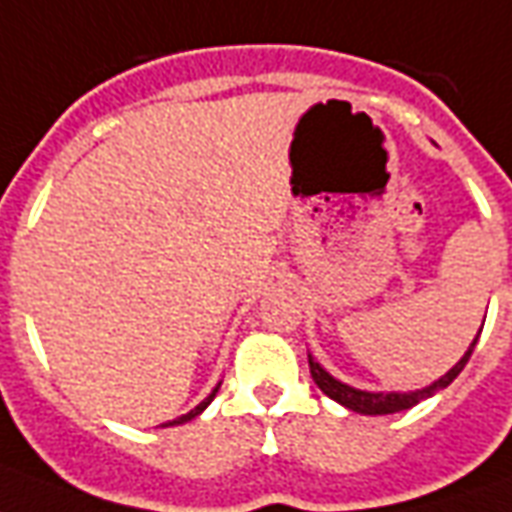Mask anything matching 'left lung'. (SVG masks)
Instances as JSON below:
<instances>
[{"label":"left lung","instance_id":"obj_1","mask_svg":"<svg viewBox=\"0 0 512 512\" xmlns=\"http://www.w3.org/2000/svg\"><path fill=\"white\" fill-rule=\"evenodd\" d=\"M480 332H483V326H480ZM477 337H480V334H477ZM477 337H474L472 345L466 348V354H463L444 376L436 378L433 384L422 386V389H411V392H370V389H356V386L345 384L340 378H334L312 354L310 373L312 381L318 384V389H321L323 395L332 397L340 406L351 408L356 414H370V417H376V414H395V411H406V408L417 406L419 400H428V397H433L436 392H441L444 386H450L452 381L458 378V373H461L463 367H466V362H469L474 345H477Z\"/></svg>","mask_w":512,"mask_h":512}]
</instances>
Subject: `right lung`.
<instances>
[{
	"label": "right lung",
	"mask_w": 512,
	"mask_h": 512,
	"mask_svg": "<svg viewBox=\"0 0 512 512\" xmlns=\"http://www.w3.org/2000/svg\"><path fill=\"white\" fill-rule=\"evenodd\" d=\"M219 386H222V381H219V384L213 386V392L208 397H205V400H202L200 406H194L189 411V414H183V417H178V419H172V422H167V425H161V428H172V425H183V422H189V419H194L197 417V414H202V411H205V408L211 406V400L213 397H216V392H219Z\"/></svg>",
	"instance_id": "add662e5"
}]
</instances>
